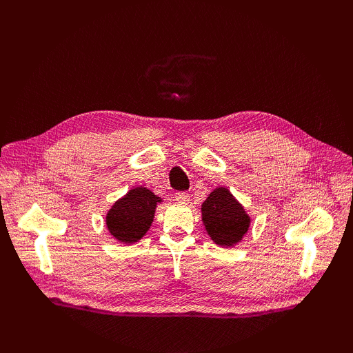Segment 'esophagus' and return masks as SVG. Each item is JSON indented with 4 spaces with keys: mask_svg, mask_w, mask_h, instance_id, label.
I'll use <instances>...</instances> for the list:
<instances>
[{
    "mask_svg": "<svg viewBox=\"0 0 353 353\" xmlns=\"http://www.w3.org/2000/svg\"><path fill=\"white\" fill-rule=\"evenodd\" d=\"M175 200L178 201V203H185L190 200V194L188 193H184V191H179V193H176L175 194Z\"/></svg>",
    "mask_w": 353,
    "mask_h": 353,
    "instance_id": "1",
    "label": "esophagus"
}]
</instances>
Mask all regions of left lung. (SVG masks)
<instances>
[{
  "label": "left lung",
  "instance_id": "left-lung-1",
  "mask_svg": "<svg viewBox=\"0 0 353 353\" xmlns=\"http://www.w3.org/2000/svg\"><path fill=\"white\" fill-rule=\"evenodd\" d=\"M201 221L210 240L234 248L248 234L250 215L227 187H216L201 203Z\"/></svg>",
  "mask_w": 353,
  "mask_h": 353
}]
</instances>
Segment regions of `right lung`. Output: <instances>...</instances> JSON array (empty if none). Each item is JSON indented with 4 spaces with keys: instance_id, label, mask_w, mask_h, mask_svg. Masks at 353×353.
Returning a JSON list of instances; mask_svg holds the SVG:
<instances>
[{
    "instance_id": "obj_1",
    "label": "right lung",
    "mask_w": 353,
    "mask_h": 353,
    "mask_svg": "<svg viewBox=\"0 0 353 353\" xmlns=\"http://www.w3.org/2000/svg\"><path fill=\"white\" fill-rule=\"evenodd\" d=\"M159 203H162V199L153 191L141 185L134 187L105 213V228L119 243L140 241L152 227Z\"/></svg>"
}]
</instances>
